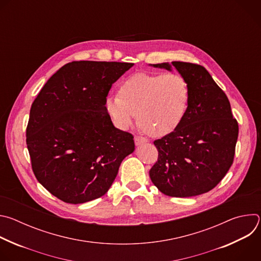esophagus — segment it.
I'll return each instance as SVG.
<instances>
[{
	"label": "esophagus",
	"mask_w": 261,
	"mask_h": 261,
	"mask_svg": "<svg viewBox=\"0 0 261 261\" xmlns=\"http://www.w3.org/2000/svg\"><path fill=\"white\" fill-rule=\"evenodd\" d=\"M134 140H135V144L136 145H140V144H143V143L147 142V139L145 137H143V136H140V135L135 136Z\"/></svg>",
	"instance_id": "34e87169"
}]
</instances>
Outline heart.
<instances>
[{"label":"heart","mask_w":261,"mask_h":261,"mask_svg":"<svg viewBox=\"0 0 261 261\" xmlns=\"http://www.w3.org/2000/svg\"><path fill=\"white\" fill-rule=\"evenodd\" d=\"M189 84L178 73H136L120 87L119 95H109L105 108L120 129L129 128L137 118L141 128L153 136L174 129L187 113Z\"/></svg>","instance_id":"obj_1"}]
</instances>
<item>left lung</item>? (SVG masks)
<instances>
[{"label": "left lung", "instance_id": "1", "mask_svg": "<svg viewBox=\"0 0 261 261\" xmlns=\"http://www.w3.org/2000/svg\"><path fill=\"white\" fill-rule=\"evenodd\" d=\"M171 65L187 80L190 100L177 128L154 141L158 160L150 176L163 194L191 197L211 191L229 170L239 124L226 94L204 67L186 62ZM153 66L171 70L168 63Z\"/></svg>", "mask_w": 261, "mask_h": 261}]
</instances>
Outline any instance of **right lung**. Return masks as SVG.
I'll use <instances>...</instances> for the list:
<instances>
[{"label": "right lung", "mask_w": 261, "mask_h": 261, "mask_svg": "<svg viewBox=\"0 0 261 261\" xmlns=\"http://www.w3.org/2000/svg\"><path fill=\"white\" fill-rule=\"evenodd\" d=\"M133 63L74 61L47 81L34 100L27 127L32 169L43 187L67 203L103 196L135 150L105 108L111 89Z\"/></svg>", "instance_id": "add662e5"}]
</instances>
